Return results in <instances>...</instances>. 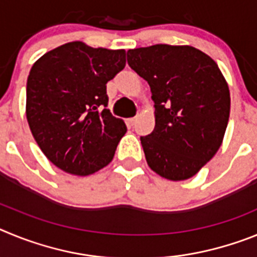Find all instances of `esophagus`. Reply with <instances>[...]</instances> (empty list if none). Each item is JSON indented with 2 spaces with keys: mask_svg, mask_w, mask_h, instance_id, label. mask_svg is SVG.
<instances>
[{
  "mask_svg": "<svg viewBox=\"0 0 257 257\" xmlns=\"http://www.w3.org/2000/svg\"><path fill=\"white\" fill-rule=\"evenodd\" d=\"M135 123H136V118H128V119H127V124L134 126Z\"/></svg>",
  "mask_w": 257,
  "mask_h": 257,
  "instance_id": "obj_1",
  "label": "esophagus"
}]
</instances>
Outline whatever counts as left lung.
<instances>
[{
    "instance_id": "obj_1",
    "label": "left lung",
    "mask_w": 257,
    "mask_h": 257,
    "mask_svg": "<svg viewBox=\"0 0 257 257\" xmlns=\"http://www.w3.org/2000/svg\"><path fill=\"white\" fill-rule=\"evenodd\" d=\"M127 63L151 86L156 126L142 136L148 166L172 181L192 178L221 145L230 94L213 59L196 47L153 45L127 51Z\"/></svg>"
}]
</instances>
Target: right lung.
Instances as JSON below:
<instances>
[{
  "mask_svg": "<svg viewBox=\"0 0 257 257\" xmlns=\"http://www.w3.org/2000/svg\"><path fill=\"white\" fill-rule=\"evenodd\" d=\"M124 65V50L94 49L82 41L61 45L33 64L27 79V121L56 167L86 176L113 160L127 127L105 108L106 83Z\"/></svg>",
  "mask_w": 257,
  "mask_h": 257,
  "instance_id": "1",
  "label": "right lung"
}]
</instances>
